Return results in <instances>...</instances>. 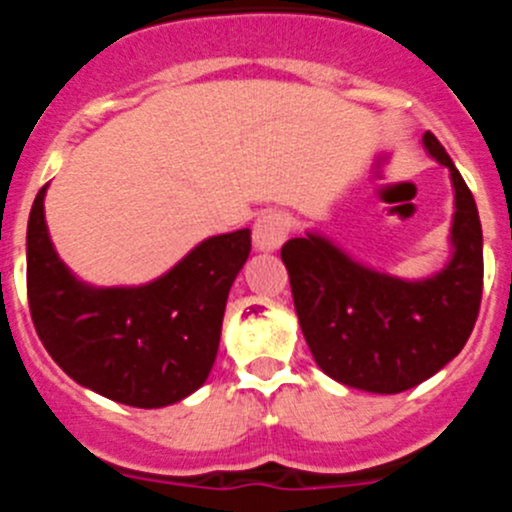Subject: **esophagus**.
Listing matches in <instances>:
<instances>
[{"label":"esophagus","instance_id":"esophagus-1","mask_svg":"<svg viewBox=\"0 0 512 512\" xmlns=\"http://www.w3.org/2000/svg\"><path fill=\"white\" fill-rule=\"evenodd\" d=\"M289 235V217L284 212H264L253 225V246L256 251L271 253L282 248Z\"/></svg>","mask_w":512,"mask_h":512}]
</instances>
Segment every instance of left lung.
I'll return each mask as SVG.
<instances>
[{"label": "left lung", "instance_id": "left-lung-1", "mask_svg": "<svg viewBox=\"0 0 512 512\" xmlns=\"http://www.w3.org/2000/svg\"><path fill=\"white\" fill-rule=\"evenodd\" d=\"M423 148L449 169L454 217L449 261L405 279L356 261L336 241L307 230L282 246L295 310L315 364L330 379L397 395L431 379L459 354L482 300V225L474 197L436 135Z\"/></svg>", "mask_w": 512, "mask_h": 512}]
</instances>
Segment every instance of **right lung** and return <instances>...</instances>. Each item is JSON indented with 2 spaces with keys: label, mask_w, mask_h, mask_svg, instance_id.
Masks as SVG:
<instances>
[{
  "label": "right lung",
  "mask_w": 512,
  "mask_h": 512,
  "mask_svg": "<svg viewBox=\"0 0 512 512\" xmlns=\"http://www.w3.org/2000/svg\"><path fill=\"white\" fill-rule=\"evenodd\" d=\"M45 192L27 220V300L45 351L76 384L130 408H166L200 390L251 230L210 235L138 287H94L58 256Z\"/></svg>",
  "instance_id": "right-lung-1"
}]
</instances>
